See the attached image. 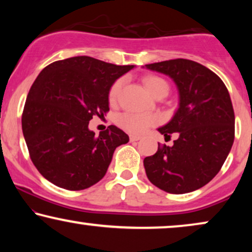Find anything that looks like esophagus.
Masks as SVG:
<instances>
[{
  "instance_id": "obj_1",
  "label": "esophagus",
  "mask_w": 252,
  "mask_h": 252,
  "mask_svg": "<svg viewBox=\"0 0 252 252\" xmlns=\"http://www.w3.org/2000/svg\"><path fill=\"white\" fill-rule=\"evenodd\" d=\"M129 140H130V142H135V141L141 140V136L140 135H130Z\"/></svg>"
}]
</instances>
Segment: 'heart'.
Returning a JSON list of instances; mask_svg holds the SVG:
<instances>
[{"label":"heart","instance_id":"b5f03b06","mask_svg":"<svg viewBox=\"0 0 252 252\" xmlns=\"http://www.w3.org/2000/svg\"><path fill=\"white\" fill-rule=\"evenodd\" d=\"M144 86L148 89V92L150 93L153 96H156L159 93H165L167 95L168 93V84L164 79L156 75H148L144 78ZM123 86V80L119 79L115 84L111 86L109 92V99L111 102L116 101L118 97L120 89ZM155 119L151 116L148 115H141V113H125V115L119 117V124L123 128L132 133H142L143 130H146L150 125H153Z\"/></svg>","mask_w":252,"mask_h":252}]
</instances>
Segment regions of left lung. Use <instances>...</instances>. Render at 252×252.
<instances>
[{"label":"left lung","instance_id":"8db88e82","mask_svg":"<svg viewBox=\"0 0 252 252\" xmlns=\"http://www.w3.org/2000/svg\"><path fill=\"white\" fill-rule=\"evenodd\" d=\"M166 74L179 91V108L158 128L165 139L177 133L173 146L158 143L157 153L143 160L153 185L170 194H186L205 186L218 174L234 142L235 116L229 93L215 72L194 61L147 64Z\"/></svg>","mask_w":252,"mask_h":252}]
</instances>
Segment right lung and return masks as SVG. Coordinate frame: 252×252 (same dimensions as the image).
Here are the masks:
<instances>
[{"label":"right lung","mask_w":252,"mask_h":252,"mask_svg":"<svg viewBox=\"0 0 252 252\" xmlns=\"http://www.w3.org/2000/svg\"><path fill=\"white\" fill-rule=\"evenodd\" d=\"M133 67L77 56L40 72L27 95L22 127L43 178L67 190H82L104 177L116 148L129 137L113 125L96 136L89 120L109 111L110 88Z\"/></svg>","instance_id":"1"}]
</instances>
